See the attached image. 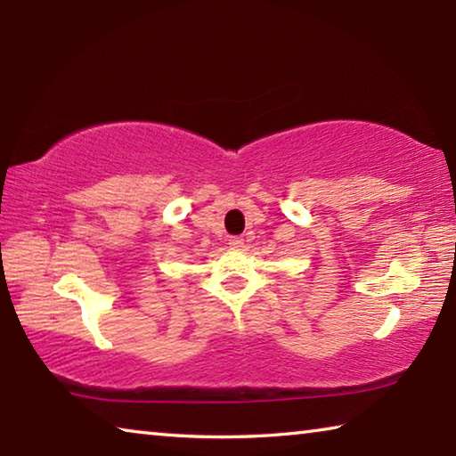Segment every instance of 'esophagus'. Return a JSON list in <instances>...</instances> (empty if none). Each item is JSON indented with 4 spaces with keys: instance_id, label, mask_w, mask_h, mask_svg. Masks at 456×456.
Returning <instances> with one entry per match:
<instances>
[{
    "instance_id": "esophagus-1",
    "label": "esophagus",
    "mask_w": 456,
    "mask_h": 456,
    "mask_svg": "<svg viewBox=\"0 0 456 456\" xmlns=\"http://www.w3.org/2000/svg\"><path fill=\"white\" fill-rule=\"evenodd\" d=\"M229 245L233 247V249H241V247H245V239L243 237H231Z\"/></svg>"
}]
</instances>
